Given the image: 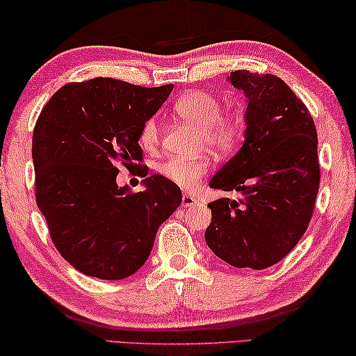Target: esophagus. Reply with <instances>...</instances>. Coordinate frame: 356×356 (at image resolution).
I'll list each match as a JSON object with an SVG mask.
<instances>
[{
    "label": "esophagus",
    "instance_id": "obj_1",
    "mask_svg": "<svg viewBox=\"0 0 356 356\" xmlns=\"http://www.w3.org/2000/svg\"><path fill=\"white\" fill-rule=\"evenodd\" d=\"M181 205L183 207H195V205H199V200L195 199V197H192V195H183V199H181Z\"/></svg>",
    "mask_w": 356,
    "mask_h": 356
}]
</instances>
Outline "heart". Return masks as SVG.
Segmentation results:
<instances>
[{"mask_svg": "<svg viewBox=\"0 0 356 356\" xmlns=\"http://www.w3.org/2000/svg\"><path fill=\"white\" fill-rule=\"evenodd\" d=\"M178 116L202 129V136L208 145L219 151H230L238 147L246 129V120L240 110L220 113L222 106L219 99L207 91H191L173 104ZM161 142V127L154 116H149L140 126L138 143L147 151H154ZM211 168L207 156L170 157L159 165L161 175L179 188L192 189L199 184Z\"/></svg>", "mask_w": 356, "mask_h": 356, "instance_id": "obj_1", "label": "heart"}]
</instances>
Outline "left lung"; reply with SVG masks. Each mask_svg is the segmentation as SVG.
<instances>
[{
  "label": "left lung",
  "instance_id": "8db88e82",
  "mask_svg": "<svg viewBox=\"0 0 356 356\" xmlns=\"http://www.w3.org/2000/svg\"><path fill=\"white\" fill-rule=\"evenodd\" d=\"M248 96L241 149L209 186L238 191L208 203V248L235 268L265 270L292 250L311 222L320 184L317 131L309 110L276 75L230 74Z\"/></svg>",
  "mask_w": 356,
  "mask_h": 356
}]
</instances>
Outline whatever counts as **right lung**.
Masks as SVG:
<instances>
[{
    "label": "right lung",
    "mask_w": 356,
    "mask_h": 356,
    "mask_svg": "<svg viewBox=\"0 0 356 356\" xmlns=\"http://www.w3.org/2000/svg\"><path fill=\"white\" fill-rule=\"evenodd\" d=\"M172 90L110 77L72 81L39 115L36 202L58 252L83 275L107 281L134 275L149 257L159 225L181 203V191L162 175L145 179L140 192L116 184L118 164L148 175L138 131Z\"/></svg>",
    "instance_id": "right-lung-1"
}]
</instances>
